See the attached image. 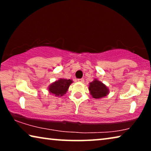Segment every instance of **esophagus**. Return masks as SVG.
Returning a JSON list of instances; mask_svg holds the SVG:
<instances>
[{
	"label": "esophagus",
	"instance_id": "obj_1",
	"mask_svg": "<svg viewBox=\"0 0 151 151\" xmlns=\"http://www.w3.org/2000/svg\"><path fill=\"white\" fill-rule=\"evenodd\" d=\"M84 80L83 79V78H81V79H78V82H84Z\"/></svg>",
	"mask_w": 151,
	"mask_h": 151
}]
</instances>
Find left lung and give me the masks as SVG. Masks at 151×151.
Returning a JSON list of instances; mask_svg holds the SVG:
<instances>
[{"label":"left lung","instance_id":"left-lung-1","mask_svg":"<svg viewBox=\"0 0 151 151\" xmlns=\"http://www.w3.org/2000/svg\"><path fill=\"white\" fill-rule=\"evenodd\" d=\"M88 91L92 98L101 99L107 96L109 93V88L100 80L95 78L88 84Z\"/></svg>","mask_w":151,"mask_h":151}]
</instances>
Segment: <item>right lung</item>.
I'll list each match as a JSON object with an SVG mask.
<instances>
[{
    "mask_svg": "<svg viewBox=\"0 0 151 151\" xmlns=\"http://www.w3.org/2000/svg\"><path fill=\"white\" fill-rule=\"evenodd\" d=\"M72 83H73L72 80L60 78L49 84L47 88H48L49 93L53 95L55 97H62L68 91L69 86Z\"/></svg>",
    "mask_w": 151,
    "mask_h": 151,
    "instance_id": "right-lung-1",
    "label": "right lung"
}]
</instances>
